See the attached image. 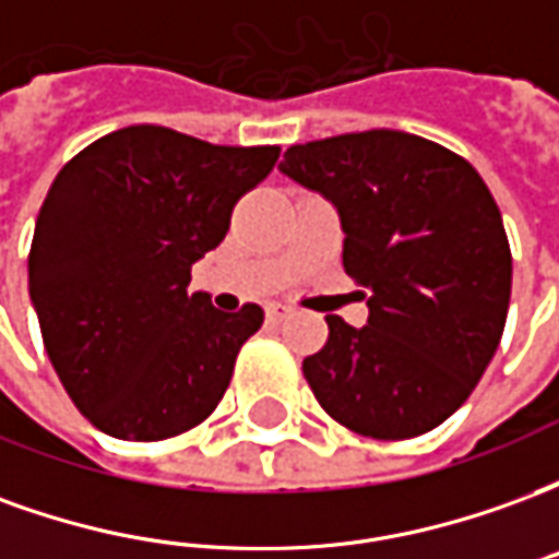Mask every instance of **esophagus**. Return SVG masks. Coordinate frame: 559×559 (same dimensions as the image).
I'll use <instances>...</instances> for the list:
<instances>
[{"label": "esophagus", "mask_w": 559, "mask_h": 559, "mask_svg": "<svg viewBox=\"0 0 559 559\" xmlns=\"http://www.w3.org/2000/svg\"><path fill=\"white\" fill-rule=\"evenodd\" d=\"M290 305L284 302H272L266 305V320H272V323H278V320H284V317H290Z\"/></svg>", "instance_id": "34e87169"}]
</instances>
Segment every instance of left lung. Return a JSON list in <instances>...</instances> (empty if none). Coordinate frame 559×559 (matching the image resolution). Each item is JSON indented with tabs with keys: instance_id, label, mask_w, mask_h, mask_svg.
Listing matches in <instances>:
<instances>
[{
	"instance_id": "obj_1",
	"label": "left lung",
	"mask_w": 559,
	"mask_h": 559,
	"mask_svg": "<svg viewBox=\"0 0 559 559\" xmlns=\"http://www.w3.org/2000/svg\"><path fill=\"white\" fill-rule=\"evenodd\" d=\"M284 176L338 209L344 272L362 284L368 326L329 314L302 362L320 407L374 440L443 425L469 399L503 338L512 251L473 164L404 131L290 146Z\"/></svg>"
}]
</instances>
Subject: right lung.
<instances>
[{
  "mask_svg": "<svg viewBox=\"0 0 559 559\" xmlns=\"http://www.w3.org/2000/svg\"><path fill=\"white\" fill-rule=\"evenodd\" d=\"M278 146H215L131 126L68 160L44 197L29 296L62 386L98 431L167 440L218 407L263 308L227 314L188 293Z\"/></svg>",
  "mask_w": 559,
  "mask_h": 559,
  "instance_id": "add662e5",
  "label": "right lung"
}]
</instances>
